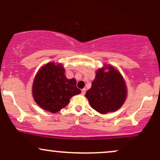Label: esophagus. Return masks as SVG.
Segmentation results:
<instances>
[{
  "instance_id": "esophagus-1",
  "label": "esophagus",
  "mask_w": 160,
  "mask_h": 160,
  "mask_svg": "<svg viewBox=\"0 0 160 160\" xmlns=\"http://www.w3.org/2000/svg\"><path fill=\"white\" fill-rule=\"evenodd\" d=\"M85 92H86V89H85V88H84V89H82V95H84V93H85Z\"/></svg>"
}]
</instances>
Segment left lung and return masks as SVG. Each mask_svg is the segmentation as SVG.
Instances as JSON below:
<instances>
[{
  "label": "left lung",
  "mask_w": 160,
  "mask_h": 160,
  "mask_svg": "<svg viewBox=\"0 0 160 160\" xmlns=\"http://www.w3.org/2000/svg\"><path fill=\"white\" fill-rule=\"evenodd\" d=\"M108 71L99 69L92 82L91 88L85 97L93 109L101 114L119 109L127 97V87L121 73L111 66H106Z\"/></svg>",
  "instance_id": "left-lung-1"
}]
</instances>
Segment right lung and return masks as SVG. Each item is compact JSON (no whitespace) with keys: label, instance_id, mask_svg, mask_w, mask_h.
Masks as SVG:
<instances>
[{"label":"right lung","instance_id":"right-lung-1","mask_svg":"<svg viewBox=\"0 0 160 160\" xmlns=\"http://www.w3.org/2000/svg\"><path fill=\"white\" fill-rule=\"evenodd\" d=\"M61 64L48 63L39 69L33 84V98L43 109L57 113L67 106L72 96L79 94L75 78L68 79Z\"/></svg>","mask_w":160,"mask_h":160}]
</instances>
